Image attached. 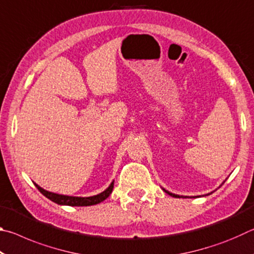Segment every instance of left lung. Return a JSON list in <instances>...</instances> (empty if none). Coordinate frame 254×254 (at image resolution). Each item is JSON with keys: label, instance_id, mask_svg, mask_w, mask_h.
<instances>
[{"label": "left lung", "instance_id": "obj_1", "mask_svg": "<svg viewBox=\"0 0 254 254\" xmlns=\"http://www.w3.org/2000/svg\"><path fill=\"white\" fill-rule=\"evenodd\" d=\"M224 183H225V182H223V184H224ZM221 186H222V185H221ZM221 186H220V187H221ZM162 189L167 192V194L170 195V196H173V197H176V198H180V197H183V198H187V197H188V196H180V195H176V194H173V192H170V191H168V190H166L165 188H162ZM212 192H213V191H212ZM212 192H209V194H206V195H210V194H212ZM192 197H199V196H192Z\"/></svg>", "mask_w": 254, "mask_h": 254}]
</instances>
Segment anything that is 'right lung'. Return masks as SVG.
Returning a JSON list of instances; mask_svg holds the SVG:
<instances>
[{"label":"right lung","mask_w":254,"mask_h":254,"mask_svg":"<svg viewBox=\"0 0 254 254\" xmlns=\"http://www.w3.org/2000/svg\"><path fill=\"white\" fill-rule=\"evenodd\" d=\"M36 185V187L39 189V191L42 195L46 196L47 198H49L51 201L58 204V205H67V206H92L100 204L101 201L105 200L107 197L111 195L112 190L114 187V180L111 183V185L107 187L104 191H102L101 194L95 196H89V197H77V196H67V195H60L56 194V192H51L46 190V189L41 188L39 185Z\"/></svg>","instance_id":"right-lung-1"}]
</instances>
